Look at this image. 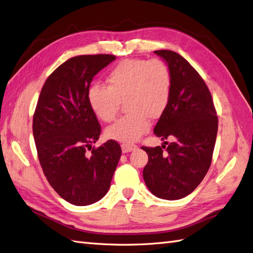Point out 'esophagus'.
I'll return each instance as SVG.
<instances>
[{
    "mask_svg": "<svg viewBox=\"0 0 253 253\" xmlns=\"http://www.w3.org/2000/svg\"><path fill=\"white\" fill-rule=\"evenodd\" d=\"M137 147H138L137 145L132 144V143H123L122 144V151H123V153H129V152L134 151Z\"/></svg>",
    "mask_w": 253,
    "mask_h": 253,
    "instance_id": "obj_1",
    "label": "esophagus"
}]
</instances>
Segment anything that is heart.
Listing matches in <instances>:
<instances>
[{
    "label": "heart",
    "instance_id": "obj_1",
    "mask_svg": "<svg viewBox=\"0 0 253 253\" xmlns=\"http://www.w3.org/2000/svg\"><path fill=\"white\" fill-rule=\"evenodd\" d=\"M108 85L90 84L87 102L94 114L103 122H111L125 100L128 113L109 126L106 135L123 143L141 138L169 105L172 77L168 65L159 59H126L110 69Z\"/></svg>",
    "mask_w": 253,
    "mask_h": 253
}]
</instances>
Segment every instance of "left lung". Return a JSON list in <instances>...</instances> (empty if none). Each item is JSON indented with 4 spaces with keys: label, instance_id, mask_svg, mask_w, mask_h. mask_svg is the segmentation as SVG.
<instances>
[{
    "label": "left lung",
    "instance_id": "left-lung-1",
    "mask_svg": "<svg viewBox=\"0 0 253 253\" xmlns=\"http://www.w3.org/2000/svg\"><path fill=\"white\" fill-rule=\"evenodd\" d=\"M155 53L170 69L172 90L154 133L173 142H164L167 147H142L148 155L143 178L154 196L178 200L196 189L210 169L218 118L209 87L188 61L171 50Z\"/></svg>",
    "mask_w": 253,
    "mask_h": 253
}]
</instances>
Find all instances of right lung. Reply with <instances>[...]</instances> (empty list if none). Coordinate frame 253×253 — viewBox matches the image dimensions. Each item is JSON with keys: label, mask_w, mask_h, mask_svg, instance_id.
<instances>
[{"label": "right lung", "mask_w": 253, "mask_h": 253, "mask_svg": "<svg viewBox=\"0 0 253 253\" xmlns=\"http://www.w3.org/2000/svg\"><path fill=\"white\" fill-rule=\"evenodd\" d=\"M115 59L71 57L48 77L37 101L33 134L43 174L60 197L77 206L106 196L122 154L113 140L92 148L101 129L87 102L93 78Z\"/></svg>", "instance_id": "right-lung-1"}]
</instances>
